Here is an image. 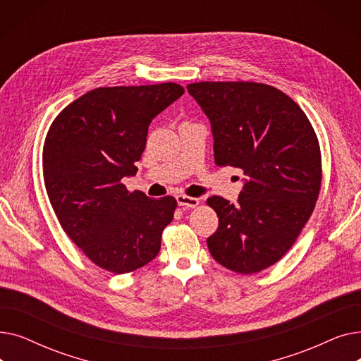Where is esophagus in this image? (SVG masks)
<instances>
[{
  "instance_id": "1",
  "label": "esophagus",
  "mask_w": 361,
  "mask_h": 361,
  "mask_svg": "<svg viewBox=\"0 0 361 361\" xmlns=\"http://www.w3.org/2000/svg\"><path fill=\"white\" fill-rule=\"evenodd\" d=\"M177 203L180 206H184V207H196L199 204V199L185 196V195H178L177 196Z\"/></svg>"
}]
</instances>
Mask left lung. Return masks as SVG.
Masks as SVG:
<instances>
[{"instance_id":"1","label":"left lung","mask_w":361,"mask_h":361,"mask_svg":"<svg viewBox=\"0 0 361 361\" xmlns=\"http://www.w3.org/2000/svg\"><path fill=\"white\" fill-rule=\"evenodd\" d=\"M188 93L211 121L216 165L245 176L238 203L207 199L219 225L206 240L212 257L238 274L272 267L309 221L320 190L316 133L279 89L255 82H199Z\"/></svg>"}]
</instances>
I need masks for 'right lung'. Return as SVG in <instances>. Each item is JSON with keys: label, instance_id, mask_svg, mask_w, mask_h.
Returning a JSON list of instances; mask_svg holds the SVG:
<instances>
[{"label": "right lung", "instance_id": "add662e5", "mask_svg": "<svg viewBox=\"0 0 361 361\" xmlns=\"http://www.w3.org/2000/svg\"><path fill=\"white\" fill-rule=\"evenodd\" d=\"M184 93L177 83L93 89L66 106L44 145V180L63 230L99 268L136 271L161 250L173 196L130 193L147 128Z\"/></svg>", "mask_w": 361, "mask_h": 361}]
</instances>
